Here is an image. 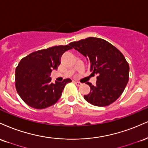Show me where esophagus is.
<instances>
[{
  "instance_id": "obj_1",
  "label": "esophagus",
  "mask_w": 148,
  "mask_h": 148,
  "mask_svg": "<svg viewBox=\"0 0 148 148\" xmlns=\"http://www.w3.org/2000/svg\"><path fill=\"white\" fill-rule=\"evenodd\" d=\"M74 83L77 85V86H80L82 84L81 82H77V81H74Z\"/></svg>"
}]
</instances>
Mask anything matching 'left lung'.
I'll return each mask as SVG.
<instances>
[{
    "instance_id": "obj_1",
    "label": "left lung",
    "mask_w": 148,
    "mask_h": 148,
    "mask_svg": "<svg viewBox=\"0 0 148 148\" xmlns=\"http://www.w3.org/2000/svg\"><path fill=\"white\" fill-rule=\"evenodd\" d=\"M87 57L91 74L98 75L95 86L86 82L91 91L84 98L91 105L106 107L121 96L129 81V64L121 52L108 41L88 37L69 43Z\"/></svg>"
}]
</instances>
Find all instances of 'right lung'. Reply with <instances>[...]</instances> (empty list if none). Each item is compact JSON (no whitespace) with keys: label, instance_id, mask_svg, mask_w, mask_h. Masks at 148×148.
<instances>
[{"label":"right lung","instance_id":"right-lung-1","mask_svg":"<svg viewBox=\"0 0 148 148\" xmlns=\"http://www.w3.org/2000/svg\"><path fill=\"white\" fill-rule=\"evenodd\" d=\"M72 49L69 45L53 46L33 52L23 57L15 71V86L19 96L32 108L49 107L58 101L64 87L71 79L51 82L50 74L57 70L60 57Z\"/></svg>","mask_w":148,"mask_h":148}]
</instances>
